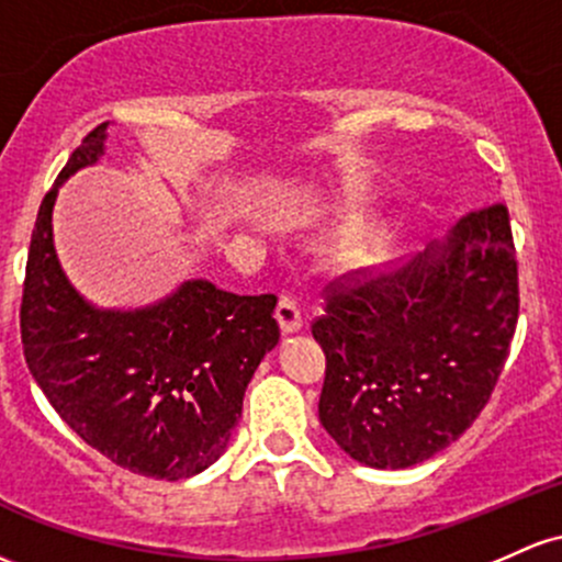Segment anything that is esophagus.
Here are the masks:
<instances>
[{"label":"esophagus","mask_w":562,"mask_h":562,"mask_svg":"<svg viewBox=\"0 0 562 562\" xmlns=\"http://www.w3.org/2000/svg\"><path fill=\"white\" fill-rule=\"evenodd\" d=\"M277 323H280V330L285 333H299L301 325H304V317H301V310H299V301L293 299V295H282L280 304H277V312H274Z\"/></svg>","instance_id":"34e87169"}]
</instances>
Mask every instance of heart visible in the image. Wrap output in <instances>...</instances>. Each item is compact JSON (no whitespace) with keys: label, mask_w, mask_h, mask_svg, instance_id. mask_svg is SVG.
<instances>
[{"label":"heart","mask_w":562,"mask_h":562,"mask_svg":"<svg viewBox=\"0 0 562 562\" xmlns=\"http://www.w3.org/2000/svg\"><path fill=\"white\" fill-rule=\"evenodd\" d=\"M381 252H384V243H381L379 237H371V239H366V243H362L360 248L355 250V261L373 263V261H379Z\"/></svg>","instance_id":"obj_1"}]
</instances>
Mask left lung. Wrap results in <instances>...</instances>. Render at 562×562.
Listing matches in <instances>:
<instances>
[{
  "label": "left lung",
  "instance_id": "1",
  "mask_svg": "<svg viewBox=\"0 0 562 562\" xmlns=\"http://www.w3.org/2000/svg\"><path fill=\"white\" fill-rule=\"evenodd\" d=\"M319 422L344 453L405 470L440 453L491 400L515 336L517 258L507 205L467 213L405 267L325 288Z\"/></svg>",
  "mask_w": 562,
  "mask_h": 562
}]
</instances>
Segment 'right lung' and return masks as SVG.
Segmentation results:
<instances>
[{"label": "right lung", "mask_w": 562, "mask_h": 562, "mask_svg": "<svg viewBox=\"0 0 562 562\" xmlns=\"http://www.w3.org/2000/svg\"><path fill=\"white\" fill-rule=\"evenodd\" d=\"M109 122L82 138L40 205L26 261L21 338L29 371L69 427L122 470L183 480L229 446L243 397L280 341L277 295L189 280L144 310H98L60 269L58 187L103 157Z\"/></svg>", "instance_id": "right-lung-1"}]
</instances>
